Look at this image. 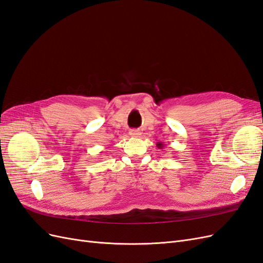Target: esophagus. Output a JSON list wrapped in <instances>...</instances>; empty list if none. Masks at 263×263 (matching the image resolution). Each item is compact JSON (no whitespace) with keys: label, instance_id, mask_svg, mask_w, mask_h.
I'll use <instances>...</instances> for the list:
<instances>
[{"label":"esophagus","instance_id":"34e87169","mask_svg":"<svg viewBox=\"0 0 263 263\" xmlns=\"http://www.w3.org/2000/svg\"><path fill=\"white\" fill-rule=\"evenodd\" d=\"M129 135L132 137H139L140 136V132L138 129H130Z\"/></svg>","mask_w":263,"mask_h":263}]
</instances>
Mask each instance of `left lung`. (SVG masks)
<instances>
[{
	"mask_svg": "<svg viewBox=\"0 0 263 263\" xmlns=\"http://www.w3.org/2000/svg\"><path fill=\"white\" fill-rule=\"evenodd\" d=\"M157 147L159 148V149H163V147H164V144H162V142H157Z\"/></svg>",
	"mask_w": 263,
	"mask_h": 263,
	"instance_id": "left-lung-1",
	"label": "left lung"
}]
</instances>
